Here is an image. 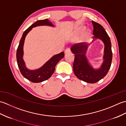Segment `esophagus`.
I'll use <instances>...</instances> for the list:
<instances>
[{
    "mask_svg": "<svg viewBox=\"0 0 126 126\" xmlns=\"http://www.w3.org/2000/svg\"><path fill=\"white\" fill-rule=\"evenodd\" d=\"M70 52H71V50L70 48H67V49H66L65 50V53H69Z\"/></svg>",
    "mask_w": 126,
    "mask_h": 126,
    "instance_id": "obj_1",
    "label": "esophagus"
}]
</instances>
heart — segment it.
Returning <instances> with one entry per match:
<instances>
[{"label": "heart", "mask_w": 126, "mask_h": 126, "mask_svg": "<svg viewBox=\"0 0 126 126\" xmlns=\"http://www.w3.org/2000/svg\"><path fill=\"white\" fill-rule=\"evenodd\" d=\"M87 34H89V32H87Z\"/></svg>", "instance_id": "1"}]
</instances>
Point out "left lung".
<instances>
[{"mask_svg": "<svg viewBox=\"0 0 126 126\" xmlns=\"http://www.w3.org/2000/svg\"><path fill=\"white\" fill-rule=\"evenodd\" d=\"M93 25L94 38H99L104 44V62L101 68L97 70L94 69L88 63L85 56L88 45L84 43L76 44L71 48V50L75 55L73 64V70L76 76L83 81L95 83L97 82L108 73L110 68L112 57L111 42L110 38L104 30L103 26L100 24L92 21Z\"/></svg>", "mask_w": 126, "mask_h": 126, "instance_id": "8db88e82", "label": "left lung"}]
</instances>
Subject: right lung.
<instances>
[{
  "label": "right lung",
  "instance_id": "add662e5",
  "mask_svg": "<svg viewBox=\"0 0 126 126\" xmlns=\"http://www.w3.org/2000/svg\"><path fill=\"white\" fill-rule=\"evenodd\" d=\"M39 25L53 26L47 19L44 20H37L32 25L24 32L21 38L19 44L17 48L16 57L18 66L21 74L25 79L33 83H39L49 79L55 70V66L57 63L64 56V53L62 52L58 54L53 56L41 68L34 70H30L26 68L25 62L23 59V45L26 36L31 29L34 27Z\"/></svg>",
  "mask_w": 126,
  "mask_h": 126
}]
</instances>
